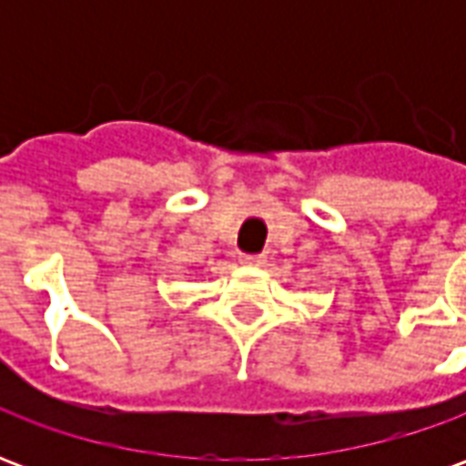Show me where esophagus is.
<instances>
[{"label":"esophagus","mask_w":466,"mask_h":466,"mask_svg":"<svg viewBox=\"0 0 466 466\" xmlns=\"http://www.w3.org/2000/svg\"><path fill=\"white\" fill-rule=\"evenodd\" d=\"M264 262H267L264 254H242V264H247V267H262Z\"/></svg>","instance_id":"1"}]
</instances>
